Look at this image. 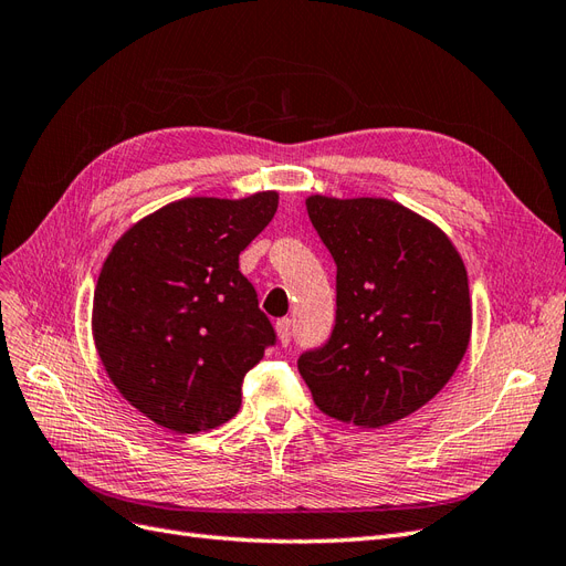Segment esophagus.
Listing matches in <instances>:
<instances>
[{
    "label": "esophagus",
    "mask_w": 566,
    "mask_h": 566,
    "mask_svg": "<svg viewBox=\"0 0 566 566\" xmlns=\"http://www.w3.org/2000/svg\"><path fill=\"white\" fill-rule=\"evenodd\" d=\"M276 333H279L281 345H290V339H293V321L279 318L276 321Z\"/></svg>",
    "instance_id": "obj_1"
}]
</instances>
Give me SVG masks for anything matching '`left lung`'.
<instances>
[{
  "label": "left lung",
  "instance_id": "8db88e82",
  "mask_svg": "<svg viewBox=\"0 0 566 566\" xmlns=\"http://www.w3.org/2000/svg\"><path fill=\"white\" fill-rule=\"evenodd\" d=\"M337 266L331 337L297 368L335 420L382 427L451 380L472 331L468 271L434 224L385 198L306 200Z\"/></svg>",
  "mask_w": 566,
  "mask_h": 566
}]
</instances>
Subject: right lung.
<instances>
[{"instance_id": "1", "label": "right lung", "mask_w": 566, "mask_h": 566, "mask_svg": "<svg viewBox=\"0 0 566 566\" xmlns=\"http://www.w3.org/2000/svg\"><path fill=\"white\" fill-rule=\"evenodd\" d=\"M279 208L184 198L113 245L94 293V342L108 378L146 418L196 434L231 420L243 378L276 345L241 254Z\"/></svg>"}]
</instances>
